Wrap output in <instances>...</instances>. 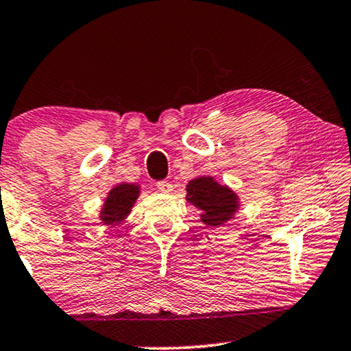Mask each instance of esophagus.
<instances>
[{
	"label": "esophagus",
	"mask_w": 351,
	"mask_h": 351,
	"mask_svg": "<svg viewBox=\"0 0 351 351\" xmlns=\"http://www.w3.org/2000/svg\"><path fill=\"white\" fill-rule=\"evenodd\" d=\"M156 189L161 191V193H171L172 191V184L167 180H161L156 184Z\"/></svg>",
	"instance_id": "esophagus-1"
}]
</instances>
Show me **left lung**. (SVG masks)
<instances>
[{"instance_id": "obj_1", "label": "left lung", "mask_w": 351, "mask_h": 351, "mask_svg": "<svg viewBox=\"0 0 351 351\" xmlns=\"http://www.w3.org/2000/svg\"><path fill=\"white\" fill-rule=\"evenodd\" d=\"M186 201L196 206L201 222L208 227H220L238 210V196L227 185H220L213 177H196L186 185Z\"/></svg>"}]
</instances>
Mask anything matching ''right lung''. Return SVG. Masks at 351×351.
<instances>
[{"mask_svg": "<svg viewBox=\"0 0 351 351\" xmlns=\"http://www.w3.org/2000/svg\"><path fill=\"white\" fill-rule=\"evenodd\" d=\"M138 185L134 184H119L110 190L105 199V204L100 210V220L104 225H117L123 222L131 213L134 203L138 198Z\"/></svg>", "mask_w": 351, "mask_h": 351, "instance_id": "1", "label": "right lung"}]
</instances>
